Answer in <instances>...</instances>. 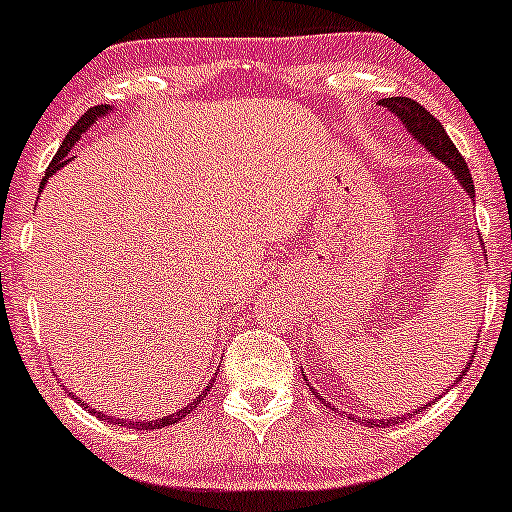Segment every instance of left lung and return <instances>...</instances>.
<instances>
[{
  "mask_svg": "<svg viewBox=\"0 0 512 512\" xmlns=\"http://www.w3.org/2000/svg\"><path fill=\"white\" fill-rule=\"evenodd\" d=\"M379 106L389 108V111L394 113V116L399 118L401 123H404V128H406V131H409V136L414 138L416 143H421V146L426 148V151L431 153L433 158H438L443 165H448V168H451V173H453V178L458 180V185H461V188L466 190V193L471 195V198H476V190H473L471 170H468L466 160H463L461 153H458V148L453 146V141H451V138H448L446 128H443L441 123H438L436 118L431 116V111H426V108H423L421 103L414 101V98H406V96L381 98ZM476 347H478V342H473V349H476ZM471 361L473 359L463 361V364H466V369L458 371L456 381H461L463 376H466V371L471 369ZM302 376H304V371H302ZM304 381H307V384H309L307 376H304ZM309 389H312V386H309ZM448 389H451V386H448ZM314 394H317V391H314ZM324 404H327L329 409L334 411V406L329 404V401H324ZM426 406H431V401H428V404H423L421 409H426ZM414 414H416V411H414ZM414 414H401V416L409 418V416H414ZM394 421H399V418H396V416H389V418H361V423H364V426H369V428L391 426V423H394Z\"/></svg>",
  "mask_w": 512,
  "mask_h": 512,
  "instance_id": "1",
  "label": "left lung"
}]
</instances>
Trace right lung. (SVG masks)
Segmentation results:
<instances>
[{
  "mask_svg": "<svg viewBox=\"0 0 512 512\" xmlns=\"http://www.w3.org/2000/svg\"><path fill=\"white\" fill-rule=\"evenodd\" d=\"M111 111H113L111 106H106V103H101V106H94V108H89V111H86L84 116H81L79 121L74 123V128H71V131L66 133L64 143H61V148H59V151H56V156H54V160H51V165H49V168H46L44 178H41V185H39V193H41V190H44V185L49 183V178H51V175L56 173V170H61V168H64L66 163H69V160H74V158H76V156H71V151H74V146H76V143H79V138L84 136V133L89 131L91 126H94V123L98 121V118L108 116V113H111ZM218 371H220V369H218ZM218 371H215V376H218ZM215 376H213V379L208 381V386H205V389L200 391V394L195 396V399L190 401L188 406H183V409H178V411H175V414H170V416L156 418V421H133V418H116V416H108V414H103V411H96V409H91V406H89V404H84V401H81V399H76V401H79V406H84V409L89 411V414L98 416V418H101V421H108V423H113V426L138 428V431H153V428H165V426H173V423H178L180 418H185V416H188L190 411H193V409H198V404H200V401H203L205 396H208V391L213 389V384H215ZM69 396H74V394H69Z\"/></svg>",
  "mask_w": 512,
  "mask_h": 512,
  "instance_id": "right-lung-1",
  "label": "right lung"
}]
</instances>
